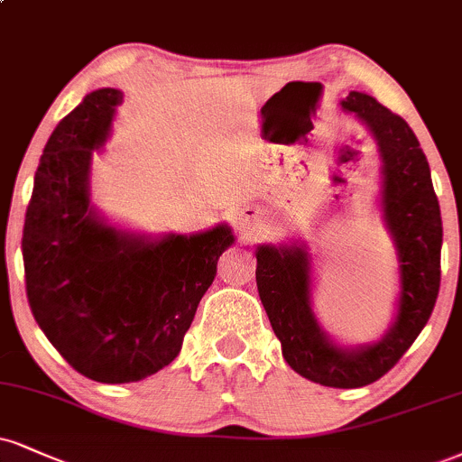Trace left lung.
<instances>
[{
	"instance_id": "obj_1",
	"label": "left lung",
	"mask_w": 462,
	"mask_h": 462,
	"mask_svg": "<svg viewBox=\"0 0 462 462\" xmlns=\"http://www.w3.org/2000/svg\"><path fill=\"white\" fill-rule=\"evenodd\" d=\"M340 105L379 150V213L398 264L396 314L379 340L337 344L316 319L314 255L301 238L255 247V284L288 365L312 383L355 390L390 372L430 319L441 282L443 226L426 154L407 122L365 92H348Z\"/></svg>"
}]
</instances>
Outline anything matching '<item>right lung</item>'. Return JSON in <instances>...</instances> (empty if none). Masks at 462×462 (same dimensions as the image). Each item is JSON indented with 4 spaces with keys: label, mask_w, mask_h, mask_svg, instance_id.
Here are the masks:
<instances>
[{
    "label": "right lung",
    "mask_w": 462,
    "mask_h": 462,
    "mask_svg": "<svg viewBox=\"0 0 462 462\" xmlns=\"http://www.w3.org/2000/svg\"><path fill=\"white\" fill-rule=\"evenodd\" d=\"M122 97L94 90L55 126L21 241L38 327L72 368L109 385L146 379L178 357L217 260L235 243L227 224L154 236L114 226L94 207L92 157Z\"/></svg>",
    "instance_id": "obj_1"
}]
</instances>
